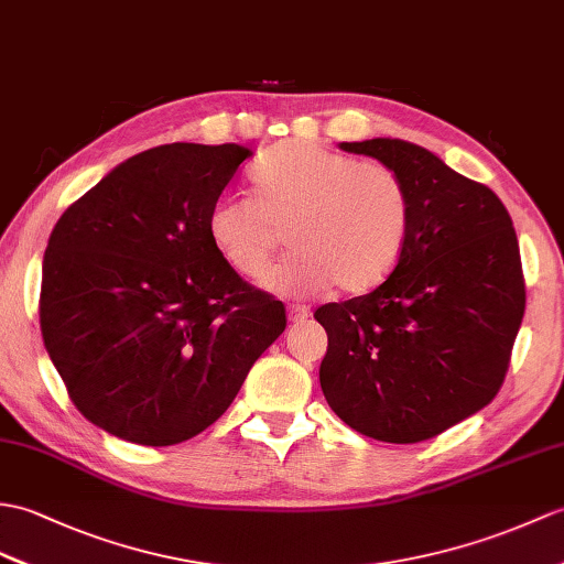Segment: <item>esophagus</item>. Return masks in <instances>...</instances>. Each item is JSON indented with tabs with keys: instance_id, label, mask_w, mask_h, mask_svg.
I'll use <instances>...</instances> for the list:
<instances>
[{
	"instance_id": "34e87169",
	"label": "esophagus",
	"mask_w": 564,
	"mask_h": 564,
	"mask_svg": "<svg viewBox=\"0 0 564 564\" xmlns=\"http://www.w3.org/2000/svg\"><path fill=\"white\" fill-rule=\"evenodd\" d=\"M310 317V310L305 305H288V319L293 324H303Z\"/></svg>"
}]
</instances>
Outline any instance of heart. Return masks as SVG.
Listing matches in <instances>:
<instances>
[{"label":"heart","mask_w":564,"mask_h":564,"mask_svg":"<svg viewBox=\"0 0 564 564\" xmlns=\"http://www.w3.org/2000/svg\"><path fill=\"white\" fill-rule=\"evenodd\" d=\"M252 189L220 196L206 214L208 240L240 276L267 271L283 230L295 250L261 281L269 291L300 295L336 283L358 295L399 264L411 194L394 167L293 139L254 165Z\"/></svg>","instance_id":"heart-1"}]
</instances>
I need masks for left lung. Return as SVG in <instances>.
Returning <instances> with one entry per match:
<instances>
[{
    "label": "left lung",
    "instance_id": "obj_1",
    "mask_svg": "<svg viewBox=\"0 0 564 564\" xmlns=\"http://www.w3.org/2000/svg\"><path fill=\"white\" fill-rule=\"evenodd\" d=\"M341 149L397 170L411 228L382 285L314 312L329 336L322 391L360 435L423 442L488 405L505 382L527 307L517 232L490 187L423 147L370 139Z\"/></svg>",
    "mask_w": 564,
    "mask_h": 564
}]
</instances>
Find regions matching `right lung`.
Here are the masks:
<instances>
[{
	"instance_id": "right-lung-1",
	"label": "right lung",
	"mask_w": 564,
	"mask_h": 564,
	"mask_svg": "<svg viewBox=\"0 0 564 564\" xmlns=\"http://www.w3.org/2000/svg\"><path fill=\"white\" fill-rule=\"evenodd\" d=\"M247 155L238 143L149 149L50 232L43 341L72 403L115 437L167 447L199 435L285 329L281 300L242 281L206 232Z\"/></svg>"
}]
</instances>
